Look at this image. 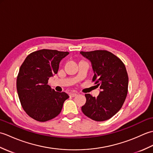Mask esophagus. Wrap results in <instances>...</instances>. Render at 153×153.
<instances>
[{"label":"esophagus","mask_w":153,"mask_h":153,"mask_svg":"<svg viewBox=\"0 0 153 153\" xmlns=\"http://www.w3.org/2000/svg\"><path fill=\"white\" fill-rule=\"evenodd\" d=\"M77 95V94L76 93H70V96L71 97H76Z\"/></svg>","instance_id":"obj_1"}]
</instances>
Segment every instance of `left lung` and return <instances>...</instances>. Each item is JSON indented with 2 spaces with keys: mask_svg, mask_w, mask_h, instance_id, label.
I'll list each match as a JSON object with an SVG mask.
<instances>
[{
  "mask_svg": "<svg viewBox=\"0 0 153 153\" xmlns=\"http://www.w3.org/2000/svg\"><path fill=\"white\" fill-rule=\"evenodd\" d=\"M92 64V81L102 91L97 97L85 94L86 102L83 113L95 121L111 118L122 108L128 91V76L123 62L116 55L105 50L81 51Z\"/></svg>",
  "mask_w": 153,
  "mask_h": 153,
  "instance_id": "obj_1",
  "label": "left lung"
}]
</instances>
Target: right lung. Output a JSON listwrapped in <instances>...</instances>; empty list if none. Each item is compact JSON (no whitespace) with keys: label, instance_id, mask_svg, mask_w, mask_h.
Segmentation results:
<instances>
[{"label":"right lung","instance_id":"1","mask_svg":"<svg viewBox=\"0 0 153 153\" xmlns=\"http://www.w3.org/2000/svg\"><path fill=\"white\" fill-rule=\"evenodd\" d=\"M68 52L42 49L33 52L21 65L16 80L19 99L24 111L39 122H46L60 113L66 93L55 91L47 85L58 73L60 60Z\"/></svg>","mask_w":153,"mask_h":153}]
</instances>
